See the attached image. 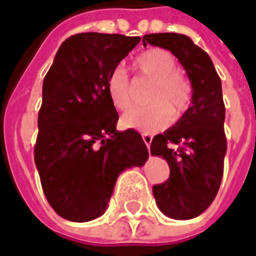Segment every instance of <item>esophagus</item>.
Instances as JSON below:
<instances>
[{"label": "esophagus", "instance_id": "esophagus-1", "mask_svg": "<svg viewBox=\"0 0 256 256\" xmlns=\"http://www.w3.org/2000/svg\"><path fill=\"white\" fill-rule=\"evenodd\" d=\"M142 138H144V142L146 144V146H148V149H149V146H150L152 144V135L150 134H148V132H145V134H142Z\"/></svg>", "mask_w": 256, "mask_h": 256}]
</instances>
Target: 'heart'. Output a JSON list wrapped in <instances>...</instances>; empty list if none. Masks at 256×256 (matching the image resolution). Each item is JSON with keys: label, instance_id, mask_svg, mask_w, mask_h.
Returning <instances> with one entry per match:
<instances>
[{"label": "heart", "instance_id": "1", "mask_svg": "<svg viewBox=\"0 0 256 256\" xmlns=\"http://www.w3.org/2000/svg\"><path fill=\"white\" fill-rule=\"evenodd\" d=\"M135 66L142 75L153 79L148 102L150 104L125 112L122 124L128 128L152 132L162 130L174 117L182 116L192 98L190 82L177 71V62L170 52L162 48H150L142 52ZM106 90L117 110H128L132 104V89L128 74L116 68L107 78Z\"/></svg>", "mask_w": 256, "mask_h": 256}]
</instances>
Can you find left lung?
<instances>
[{"instance_id": "1", "label": "left lung", "mask_w": 256, "mask_h": 256, "mask_svg": "<svg viewBox=\"0 0 256 256\" xmlns=\"http://www.w3.org/2000/svg\"><path fill=\"white\" fill-rule=\"evenodd\" d=\"M142 43L172 51L191 80V107L152 139L150 153L170 167L168 180L153 186L158 209L172 219H194L210 206L223 177L227 142L222 82L210 57L185 34L152 33Z\"/></svg>"}]
</instances>
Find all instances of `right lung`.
<instances>
[{"label":"right lung","mask_w":256,"mask_h":256,"mask_svg":"<svg viewBox=\"0 0 256 256\" xmlns=\"http://www.w3.org/2000/svg\"><path fill=\"white\" fill-rule=\"evenodd\" d=\"M140 37L79 33L58 48L43 80L34 163L61 218L90 222L107 209L121 172L149 158L140 134L117 131L107 78Z\"/></svg>","instance_id":"add662e5"}]
</instances>
